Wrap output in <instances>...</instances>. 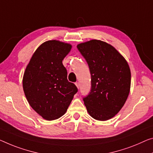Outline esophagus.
Returning <instances> with one entry per match:
<instances>
[{
    "mask_svg": "<svg viewBox=\"0 0 153 153\" xmlns=\"http://www.w3.org/2000/svg\"><path fill=\"white\" fill-rule=\"evenodd\" d=\"M75 85H76V88L79 89V87H80V84H79V82H76V83H75Z\"/></svg>",
    "mask_w": 153,
    "mask_h": 153,
    "instance_id": "1",
    "label": "esophagus"
}]
</instances>
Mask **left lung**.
Returning <instances> with one entry per match:
<instances>
[{
  "label": "left lung",
  "mask_w": 153,
  "mask_h": 153,
  "mask_svg": "<svg viewBox=\"0 0 153 153\" xmlns=\"http://www.w3.org/2000/svg\"><path fill=\"white\" fill-rule=\"evenodd\" d=\"M89 65L91 90L83 98L93 118L106 121L124 106L131 88V70L126 60L107 42L91 39L77 45Z\"/></svg>",
  "instance_id": "obj_1"
}]
</instances>
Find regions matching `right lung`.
Instances as JSON below:
<instances>
[{"instance_id":"obj_1","label":"right lung","mask_w":153,"mask_h":153,"mask_svg":"<svg viewBox=\"0 0 153 153\" xmlns=\"http://www.w3.org/2000/svg\"><path fill=\"white\" fill-rule=\"evenodd\" d=\"M72 48L68 43L48 40L33 54L22 79L25 94L30 106L46 120H54L65 114L77 92L67 79L62 61Z\"/></svg>"}]
</instances>
